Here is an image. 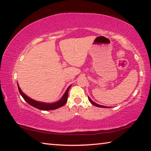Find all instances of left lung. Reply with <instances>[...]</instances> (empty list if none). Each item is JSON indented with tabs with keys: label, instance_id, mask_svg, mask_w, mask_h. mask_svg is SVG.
Here are the masks:
<instances>
[{
	"label": "left lung",
	"instance_id": "obj_1",
	"mask_svg": "<svg viewBox=\"0 0 151 151\" xmlns=\"http://www.w3.org/2000/svg\"><path fill=\"white\" fill-rule=\"evenodd\" d=\"M88 100H89V101L91 102V104H93V105H94V106H98V107H101V108H110V107H109V106H105L100 105V104H97V103H94V101H93L91 100V99H90V97H89V96H88Z\"/></svg>",
	"mask_w": 151,
	"mask_h": 151
}]
</instances>
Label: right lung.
I'll use <instances>...</instances> for the list:
<instances>
[{
  "mask_svg": "<svg viewBox=\"0 0 151 151\" xmlns=\"http://www.w3.org/2000/svg\"><path fill=\"white\" fill-rule=\"evenodd\" d=\"M17 85H18V88H19V91L20 95L22 96V98L24 99V101H26L27 103H29L30 105L34 106V107H35V108H37L38 109L42 110V111L55 110V109L60 108V107L63 106V105H65L66 103V101H67L68 90H69V88L71 86V85L68 86L67 89L66 90L65 93H64L63 96L61 97V99H60V100H58L57 102H55V103H43V102H40V101H37L35 100H33L32 99L30 98L29 96L26 95V94H25L22 91L18 83H17Z\"/></svg>",
  "mask_w": 151,
  "mask_h": 151,
  "instance_id": "obj_1",
  "label": "right lung"
}]
</instances>
